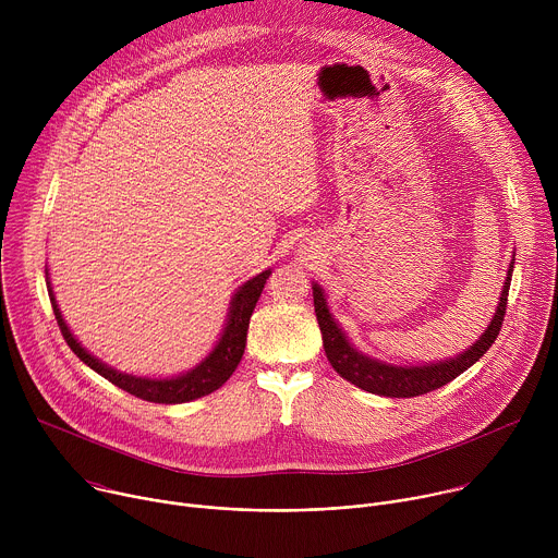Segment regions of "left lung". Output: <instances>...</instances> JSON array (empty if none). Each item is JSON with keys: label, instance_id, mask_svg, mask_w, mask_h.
Masks as SVG:
<instances>
[{"label": "left lung", "instance_id": "8db88e82", "mask_svg": "<svg viewBox=\"0 0 558 558\" xmlns=\"http://www.w3.org/2000/svg\"><path fill=\"white\" fill-rule=\"evenodd\" d=\"M512 269H508V278L501 291V300L497 306V313L493 317L490 327L486 333L476 340L465 353L457 355L454 360H446L439 364H428V366H392V364H381L377 360H371L362 353H357L342 329L336 325V320L329 313L327 300L323 295V289L313 284V306H315V317L317 325H320L323 331V347L325 353L331 362V366L338 371L340 377L347 381L360 386L362 390H368L373 395H384V397H417L426 395L435 388H441L444 384L452 381L459 377L463 371H468L476 360H480L497 340L504 317H506V304H508V291H510V280H512Z\"/></svg>", "mask_w": 558, "mask_h": 558}]
</instances>
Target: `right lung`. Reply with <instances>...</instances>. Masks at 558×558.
<instances>
[{
    "mask_svg": "<svg viewBox=\"0 0 558 558\" xmlns=\"http://www.w3.org/2000/svg\"><path fill=\"white\" fill-rule=\"evenodd\" d=\"M269 274H271V269L263 271L260 276L247 280L241 289L235 291V295L231 300L227 327H225L222 338L218 340L216 349L196 368H192L185 375L172 377V379H147V377L125 375V373H119V371L106 366L97 357H93L82 344L74 340L68 325L63 323L61 311H59V306L54 302V295H52V289H50V282H48V295H50V302H52V311H54V317H57V325L61 329V336L78 360L86 362L93 371H97L101 377H106L114 386H119L125 392L138 397V400L154 402V404H183V402H192V400H198V397H203V395L214 392L235 371L238 362H241V357L245 353L250 317L256 308V302H258V298L265 289V282H267Z\"/></svg>",
    "mask_w": 558,
    "mask_h": 558,
    "instance_id": "obj_1",
    "label": "right lung"
}]
</instances>
